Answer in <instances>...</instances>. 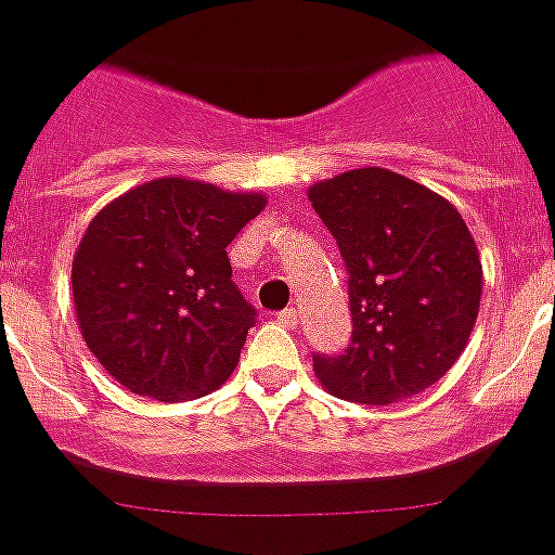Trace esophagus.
Returning a JSON list of instances; mask_svg holds the SVG:
<instances>
[{"mask_svg":"<svg viewBox=\"0 0 555 555\" xmlns=\"http://www.w3.org/2000/svg\"><path fill=\"white\" fill-rule=\"evenodd\" d=\"M276 319L285 324V327H296V322H299V310L287 308V310H282V313H276Z\"/></svg>","mask_w":555,"mask_h":555,"instance_id":"obj_1","label":"esophagus"}]
</instances>
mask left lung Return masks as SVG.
I'll return each instance as SVG.
<instances>
[{
  "label": "left lung",
  "instance_id": "left-lung-1",
  "mask_svg": "<svg viewBox=\"0 0 555 555\" xmlns=\"http://www.w3.org/2000/svg\"><path fill=\"white\" fill-rule=\"evenodd\" d=\"M308 199L348 264L353 333L345 353H313L333 396L393 404L456 364L481 301V262L465 219L425 184L359 168L313 184Z\"/></svg>",
  "mask_w": 555,
  "mask_h": 555
}]
</instances>
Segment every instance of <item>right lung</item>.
<instances>
[{"instance_id": "obj_1", "label": "right lung", "mask_w": 555, "mask_h": 555, "mask_svg": "<svg viewBox=\"0 0 555 555\" xmlns=\"http://www.w3.org/2000/svg\"><path fill=\"white\" fill-rule=\"evenodd\" d=\"M264 202L168 176L93 216L70 270L76 317L130 393L182 402L231 376L256 308L233 285L228 245Z\"/></svg>"}]
</instances>
